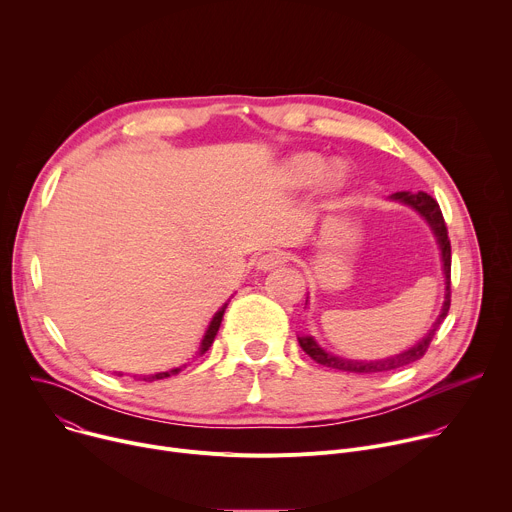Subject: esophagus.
Listing matches in <instances>:
<instances>
[{
  "instance_id": "esophagus-1",
  "label": "esophagus",
  "mask_w": 512,
  "mask_h": 512,
  "mask_svg": "<svg viewBox=\"0 0 512 512\" xmlns=\"http://www.w3.org/2000/svg\"><path fill=\"white\" fill-rule=\"evenodd\" d=\"M283 261H285V253L279 251V249H271V251L263 253V255L257 259V267H259L261 271H271V269L279 267Z\"/></svg>"
}]
</instances>
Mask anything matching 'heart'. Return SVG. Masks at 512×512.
<instances>
[{
	"mask_svg": "<svg viewBox=\"0 0 512 512\" xmlns=\"http://www.w3.org/2000/svg\"><path fill=\"white\" fill-rule=\"evenodd\" d=\"M324 170V162L316 156H298L294 162L289 164V176L294 178L296 182L300 184H306V182H312L316 180ZM340 176H332V184H340Z\"/></svg>",
	"mask_w": 512,
	"mask_h": 512,
	"instance_id": "heart-1",
	"label": "heart"
}]
</instances>
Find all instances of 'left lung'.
I'll return each mask as SVG.
<instances>
[{"mask_svg": "<svg viewBox=\"0 0 512 512\" xmlns=\"http://www.w3.org/2000/svg\"><path fill=\"white\" fill-rule=\"evenodd\" d=\"M393 200H399L403 204H409L413 206L425 221L427 225L431 227L435 239H437V245H440L442 249V261H444V275H446V300H444V306H442V312L440 316H437V320L433 322V326L429 328V332L415 344L411 346L409 350L401 352V354H395V356H389V358H381V360H348V358H340V356H334L326 350H322L316 340L312 336H302L298 338L300 340V346L302 350L312 356L318 364H324V367H330V369H336V371H346V373H356V375H375V373H385V371H393V369H401L405 367V364H411L415 360H419L435 332L440 330L442 322L446 320L448 316V310H450V298H452V291H450V271H452V247H450V239H448V227H446V221H444V214L440 210V204H437L427 192H395L391 196Z\"/></svg>", "mask_w": 512, "mask_h": 512, "instance_id": "8db88e82", "label": "left lung"}]
</instances>
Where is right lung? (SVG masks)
Returning <instances> with one entry per match:
<instances>
[{
  "label": "right lung",
  "instance_id": "obj_1",
  "mask_svg": "<svg viewBox=\"0 0 512 512\" xmlns=\"http://www.w3.org/2000/svg\"><path fill=\"white\" fill-rule=\"evenodd\" d=\"M225 310H227V304L218 310L216 314H214V318L210 320V324H208V330H206V334H204V338H202V342H200V348H198V356H202L208 348H210V344L214 342V336H216V332H218V328H221V322H223V314H225ZM182 369H186V364L184 367H178V369H172V371H166V373H158V375H148V377H139L141 381H158V379H166V377H172V375H178Z\"/></svg>",
  "mask_w": 512,
  "mask_h": 512
}]
</instances>
